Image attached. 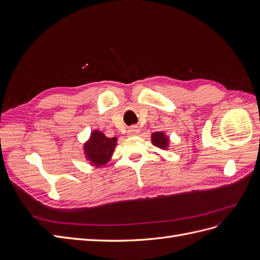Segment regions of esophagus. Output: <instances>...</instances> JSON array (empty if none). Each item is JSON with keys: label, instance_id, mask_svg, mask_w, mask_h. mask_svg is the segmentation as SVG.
I'll list each match as a JSON object with an SVG mask.
<instances>
[{"label": "esophagus", "instance_id": "esophagus-1", "mask_svg": "<svg viewBox=\"0 0 260 260\" xmlns=\"http://www.w3.org/2000/svg\"><path fill=\"white\" fill-rule=\"evenodd\" d=\"M128 136L129 137H135V136H138L139 132H140V128L138 127V125H132V127H130L128 129Z\"/></svg>", "mask_w": 260, "mask_h": 260}]
</instances>
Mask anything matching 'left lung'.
Returning a JSON list of instances; mask_svg holds the SVG:
<instances>
[{
  "mask_svg": "<svg viewBox=\"0 0 260 260\" xmlns=\"http://www.w3.org/2000/svg\"><path fill=\"white\" fill-rule=\"evenodd\" d=\"M152 143L154 146L158 147L160 149H168L169 147V137L165 135L164 131H156L154 132L152 137Z\"/></svg>",
  "mask_w": 260,
  "mask_h": 260,
  "instance_id": "1",
  "label": "left lung"
}]
</instances>
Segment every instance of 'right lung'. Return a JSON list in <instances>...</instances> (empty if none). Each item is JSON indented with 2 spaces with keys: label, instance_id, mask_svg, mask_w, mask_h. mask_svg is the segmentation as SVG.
Segmentation results:
<instances>
[{
  "label": "right lung",
  "instance_id": "right-lung-1",
  "mask_svg": "<svg viewBox=\"0 0 260 260\" xmlns=\"http://www.w3.org/2000/svg\"><path fill=\"white\" fill-rule=\"evenodd\" d=\"M117 145V138H107L103 132L93 130L89 140L83 144L85 159L91 166L103 167L111 160Z\"/></svg>",
  "mask_w": 260,
  "mask_h": 260
}]
</instances>
